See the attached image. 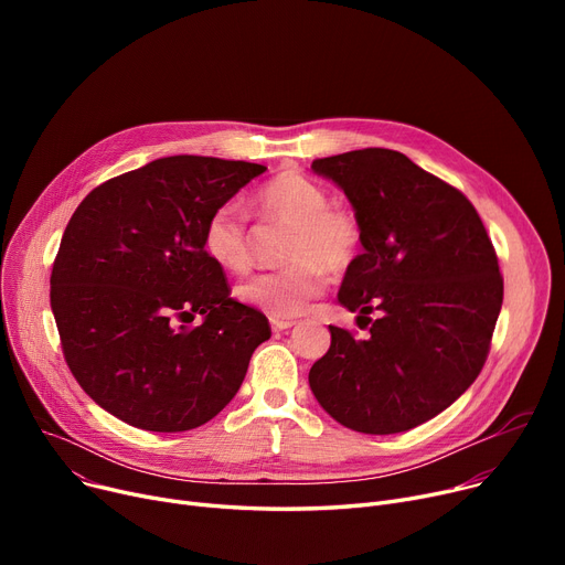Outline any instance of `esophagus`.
I'll list each match as a JSON object with an SVG mask.
<instances>
[{"instance_id":"1","label":"esophagus","mask_w":565,"mask_h":565,"mask_svg":"<svg viewBox=\"0 0 565 565\" xmlns=\"http://www.w3.org/2000/svg\"><path fill=\"white\" fill-rule=\"evenodd\" d=\"M292 320H277V318H273V330L275 332H286V330H290L292 328Z\"/></svg>"}]
</instances>
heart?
I'll return each instance as SVG.
<instances>
[{"mask_svg":"<svg viewBox=\"0 0 565 565\" xmlns=\"http://www.w3.org/2000/svg\"><path fill=\"white\" fill-rule=\"evenodd\" d=\"M263 220L292 226L286 245L288 270L258 275L237 288L241 300L270 318L300 316L328 286L324 270L345 273L360 258L362 224L350 207L332 205L328 192L300 171H284L267 181L254 199ZM203 249L228 273H245L252 265V233L233 203L207 217Z\"/></svg>","mask_w":565,"mask_h":565,"instance_id":"b5f03b06","label":"heart"}]
</instances>
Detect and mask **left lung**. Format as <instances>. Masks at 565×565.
<instances>
[{
  "label": "left lung",
  "instance_id": "obj_1",
  "mask_svg": "<svg viewBox=\"0 0 565 565\" xmlns=\"http://www.w3.org/2000/svg\"><path fill=\"white\" fill-rule=\"evenodd\" d=\"M311 169L343 190L362 224L364 252L345 270L339 302L371 322V337L358 341L330 324L332 345L311 366L309 387L350 430L417 428L486 364L503 300L488 231L462 192L390 148Z\"/></svg>",
  "mask_w": 565,
  "mask_h": 565
}]
</instances>
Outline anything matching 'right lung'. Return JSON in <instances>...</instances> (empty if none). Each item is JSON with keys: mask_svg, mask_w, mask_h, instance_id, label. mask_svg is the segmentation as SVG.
Listing matches in <instances>:
<instances>
[{"mask_svg": "<svg viewBox=\"0 0 565 565\" xmlns=\"http://www.w3.org/2000/svg\"><path fill=\"white\" fill-rule=\"evenodd\" d=\"M263 171L171 156L111 178L77 205L52 265L50 305L71 373L116 419L183 433L241 390L270 324L231 298L203 228ZM196 312L204 322L190 329Z\"/></svg>", "mask_w": 565, "mask_h": 565, "instance_id": "obj_1", "label": "right lung"}]
</instances>
